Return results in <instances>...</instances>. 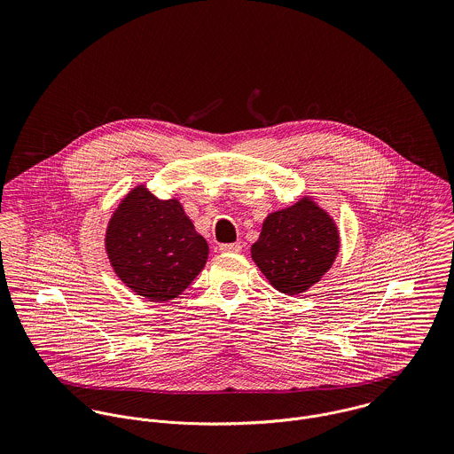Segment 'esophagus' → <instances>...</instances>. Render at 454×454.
<instances>
[{
    "label": "esophagus",
    "instance_id": "obj_1",
    "mask_svg": "<svg viewBox=\"0 0 454 454\" xmlns=\"http://www.w3.org/2000/svg\"><path fill=\"white\" fill-rule=\"evenodd\" d=\"M220 252H223V254H238V252H241V245L239 243L220 245Z\"/></svg>",
    "mask_w": 454,
    "mask_h": 454
}]
</instances>
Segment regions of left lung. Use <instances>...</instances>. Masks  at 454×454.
<instances>
[{
    "label": "left lung",
    "instance_id": "8db88e82",
    "mask_svg": "<svg viewBox=\"0 0 454 454\" xmlns=\"http://www.w3.org/2000/svg\"><path fill=\"white\" fill-rule=\"evenodd\" d=\"M340 248L333 218L313 197L302 195L295 204L269 213L252 259L267 281L285 295H301L330 270Z\"/></svg>",
    "mask_w": 454,
    "mask_h": 454
}]
</instances>
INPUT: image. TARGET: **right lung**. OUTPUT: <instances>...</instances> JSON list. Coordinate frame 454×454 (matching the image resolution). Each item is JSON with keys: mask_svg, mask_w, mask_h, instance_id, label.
Segmentation results:
<instances>
[{"mask_svg": "<svg viewBox=\"0 0 454 454\" xmlns=\"http://www.w3.org/2000/svg\"><path fill=\"white\" fill-rule=\"evenodd\" d=\"M105 248L121 281L155 302L178 297L204 269L207 243L178 199L160 200L136 185L106 227Z\"/></svg>", "mask_w": 454, "mask_h": 454, "instance_id": "1", "label": "right lung"}]
</instances>
